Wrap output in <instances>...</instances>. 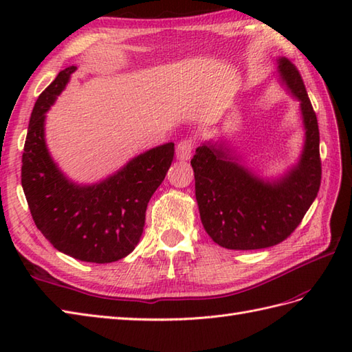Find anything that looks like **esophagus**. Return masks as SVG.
<instances>
[{
    "instance_id": "esophagus-1",
    "label": "esophagus",
    "mask_w": 352,
    "mask_h": 352,
    "mask_svg": "<svg viewBox=\"0 0 352 352\" xmlns=\"http://www.w3.org/2000/svg\"><path fill=\"white\" fill-rule=\"evenodd\" d=\"M192 149H193V140L192 139H184L175 148V157L177 160L186 162L192 157Z\"/></svg>"
}]
</instances>
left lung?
I'll list each match as a JSON object with an SVG mask.
<instances>
[{
	"mask_svg": "<svg viewBox=\"0 0 352 352\" xmlns=\"http://www.w3.org/2000/svg\"><path fill=\"white\" fill-rule=\"evenodd\" d=\"M284 89L300 102L304 144L298 160L280 175L263 177L248 166L226 136L207 140L190 160L201 222L214 243L227 250H261L292 234L320 186L319 129L300 72L276 58Z\"/></svg>",
	"mask_w": 352,
	"mask_h": 352,
	"instance_id": "1",
	"label": "left lung"
}]
</instances>
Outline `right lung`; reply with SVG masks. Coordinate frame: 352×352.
Segmentation results:
<instances>
[{
    "label": "right lung",
    "mask_w": 352,
    "mask_h": 352,
    "mask_svg": "<svg viewBox=\"0 0 352 352\" xmlns=\"http://www.w3.org/2000/svg\"><path fill=\"white\" fill-rule=\"evenodd\" d=\"M77 66L58 72L37 98L22 154L21 183L36 227L56 250L89 263H111L136 248L146 206L174 159L168 142L126 162L96 183L63 174L45 139L47 111L68 86Z\"/></svg>",
    "instance_id": "1"
}]
</instances>
